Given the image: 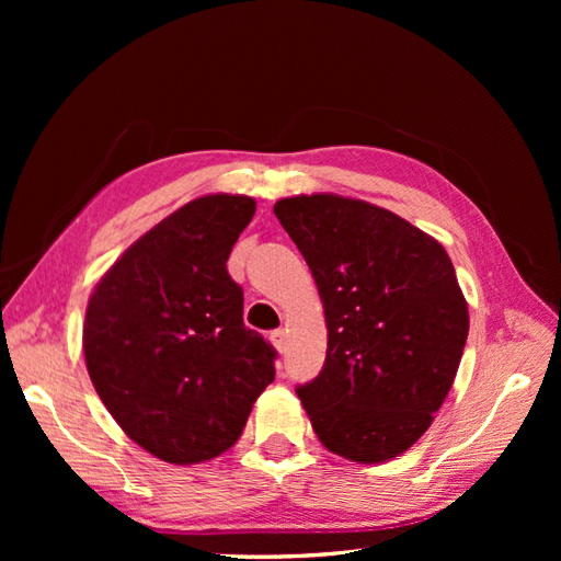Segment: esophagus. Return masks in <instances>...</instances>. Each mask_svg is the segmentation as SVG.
I'll list each match as a JSON object with an SVG mask.
<instances>
[{
    "mask_svg": "<svg viewBox=\"0 0 561 561\" xmlns=\"http://www.w3.org/2000/svg\"><path fill=\"white\" fill-rule=\"evenodd\" d=\"M271 344L276 346L278 353H283L285 346H287V332L285 330H274V332H271Z\"/></svg>",
    "mask_w": 561,
    "mask_h": 561,
    "instance_id": "esophagus-1",
    "label": "esophagus"
}]
</instances>
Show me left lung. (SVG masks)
Listing matches in <instances>:
<instances>
[{"mask_svg":"<svg viewBox=\"0 0 561 561\" xmlns=\"http://www.w3.org/2000/svg\"><path fill=\"white\" fill-rule=\"evenodd\" d=\"M328 322L320 375L297 386L318 439L383 463L428 431L468 339V304L445 248L407 219L336 194L280 198Z\"/></svg>","mask_w":561,"mask_h":561,"instance_id":"left-lung-1","label":"left lung"}]
</instances>
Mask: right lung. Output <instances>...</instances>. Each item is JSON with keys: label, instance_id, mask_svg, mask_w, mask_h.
Instances as JSON below:
<instances>
[{"label": "right lung", "instance_id": "1", "mask_svg": "<svg viewBox=\"0 0 561 561\" xmlns=\"http://www.w3.org/2000/svg\"><path fill=\"white\" fill-rule=\"evenodd\" d=\"M254 198L210 194L140 236L89 299V377L124 433L165 463L225 454L276 377V351L243 325L227 260Z\"/></svg>", "mask_w": 561, "mask_h": 561}]
</instances>
